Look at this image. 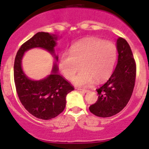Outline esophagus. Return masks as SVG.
<instances>
[{"label": "esophagus", "instance_id": "obj_1", "mask_svg": "<svg viewBox=\"0 0 149 149\" xmlns=\"http://www.w3.org/2000/svg\"><path fill=\"white\" fill-rule=\"evenodd\" d=\"M78 89V90H80V91H81V92H83V93H88V92H89V89Z\"/></svg>", "mask_w": 149, "mask_h": 149}]
</instances>
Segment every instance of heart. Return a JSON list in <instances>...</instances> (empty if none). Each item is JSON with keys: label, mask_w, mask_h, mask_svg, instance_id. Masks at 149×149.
<instances>
[{"label": "heart", "mask_w": 149, "mask_h": 149, "mask_svg": "<svg viewBox=\"0 0 149 149\" xmlns=\"http://www.w3.org/2000/svg\"><path fill=\"white\" fill-rule=\"evenodd\" d=\"M117 57L113 42L98 38H89L74 44L70 53H63L59 60V68L68 80H72L80 68L82 70L74 79L80 86H87L95 80L101 82L111 75Z\"/></svg>", "instance_id": "heart-1"}]
</instances>
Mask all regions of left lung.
<instances>
[{
	"instance_id": "8db88e82",
	"label": "left lung",
	"mask_w": 149,
	"mask_h": 149,
	"mask_svg": "<svg viewBox=\"0 0 149 149\" xmlns=\"http://www.w3.org/2000/svg\"><path fill=\"white\" fill-rule=\"evenodd\" d=\"M118 63L109 80L98 89V98L89 107L93 114L98 117H110L122 110L127 104L134 91L136 65L132 51L127 41L117 39Z\"/></svg>"
}]
</instances>
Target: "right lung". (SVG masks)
<instances>
[{
  "label": "right lung",
  "mask_w": 149,
  "mask_h": 149,
  "mask_svg": "<svg viewBox=\"0 0 149 149\" xmlns=\"http://www.w3.org/2000/svg\"><path fill=\"white\" fill-rule=\"evenodd\" d=\"M56 40L54 35L37 33L22 45L14 62V81L21 103L30 114L44 120L55 118L64 110L67 94L74 90V87L57 73L56 63L52 74L46 78L38 81L27 78L22 69V58L26 51L33 48H44L54 54Z\"/></svg>",
  "instance_id": "right-lung-1"
}]
</instances>
